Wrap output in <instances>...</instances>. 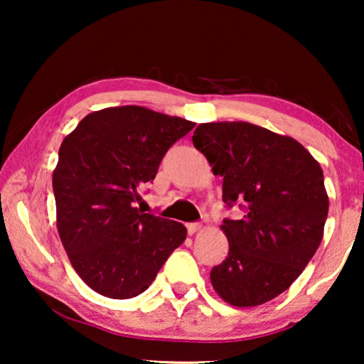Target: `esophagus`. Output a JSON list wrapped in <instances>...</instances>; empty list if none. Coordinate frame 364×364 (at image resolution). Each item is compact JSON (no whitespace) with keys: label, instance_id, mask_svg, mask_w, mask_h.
Segmentation results:
<instances>
[{"label":"esophagus","instance_id":"34e87169","mask_svg":"<svg viewBox=\"0 0 364 364\" xmlns=\"http://www.w3.org/2000/svg\"><path fill=\"white\" fill-rule=\"evenodd\" d=\"M202 228V223L200 222H191L187 223V232L191 233V235H193V233L198 232Z\"/></svg>","mask_w":364,"mask_h":364}]
</instances>
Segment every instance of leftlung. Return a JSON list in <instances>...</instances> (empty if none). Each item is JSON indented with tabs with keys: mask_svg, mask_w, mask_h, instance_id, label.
Wrapping results in <instances>:
<instances>
[{
	"mask_svg": "<svg viewBox=\"0 0 364 364\" xmlns=\"http://www.w3.org/2000/svg\"><path fill=\"white\" fill-rule=\"evenodd\" d=\"M192 142L223 177L222 200L240 207L223 218L228 255L213 267L215 291L233 306L280 295L315 255L328 217L323 171L295 139L248 122L200 124Z\"/></svg>",
	"mask_w": 364,
	"mask_h": 364,
	"instance_id": "8db88e82",
	"label": "left lung"
}]
</instances>
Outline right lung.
<instances>
[{"mask_svg": "<svg viewBox=\"0 0 364 364\" xmlns=\"http://www.w3.org/2000/svg\"><path fill=\"white\" fill-rule=\"evenodd\" d=\"M196 124L139 106L91 112L64 139L53 173L58 232L77 275L114 300L146 291L187 228L141 213L139 188Z\"/></svg>", "mask_w": 364, "mask_h": 364, "instance_id": "add662e5", "label": "right lung"}]
</instances>
